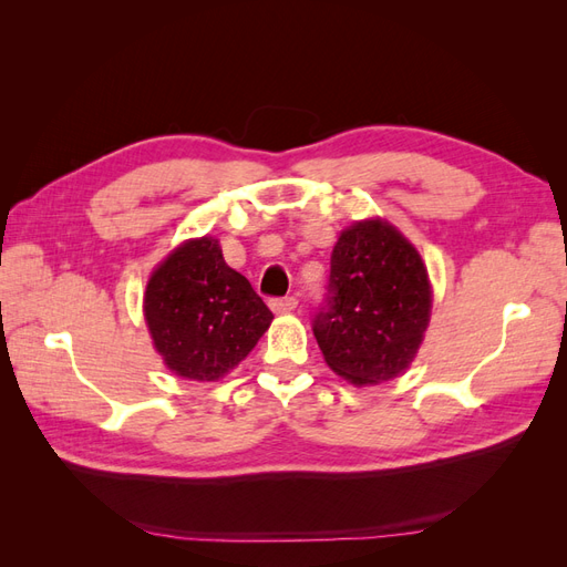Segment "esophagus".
<instances>
[{
    "mask_svg": "<svg viewBox=\"0 0 567 567\" xmlns=\"http://www.w3.org/2000/svg\"><path fill=\"white\" fill-rule=\"evenodd\" d=\"M269 307L277 315H286V312H293L298 307V298L296 296H286V298H274L269 300Z\"/></svg>",
    "mask_w": 567,
    "mask_h": 567,
    "instance_id": "34e87169",
    "label": "esophagus"
}]
</instances>
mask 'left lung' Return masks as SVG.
I'll return each instance as SVG.
<instances>
[{
	"mask_svg": "<svg viewBox=\"0 0 567 567\" xmlns=\"http://www.w3.org/2000/svg\"><path fill=\"white\" fill-rule=\"evenodd\" d=\"M433 290L419 250L375 217L340 231L329 293L315 315V338L329 364L354 385L404 373L431 321Z\"/></svg>",
	"mask_w": 567,
	"mask_h": 567,
	"instance_id": "left-lung-1",
	"label": "left lung"
}]
</instances>
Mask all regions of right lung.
<instances>
[{
  "mask_svg": "<svg viewBox=\"0 0 567 567\" xmlns=\"http://www.w3.org/2000/svg\"><path fill=\"white\" fill-rule=\"evenodd\" d=\"M146 326L165 367L188 381H217L244 362L274 315L231 269L213 236L188 238L153 269Z\"/></svg>",
  "mask_w": 567,
  "mask_h": 567,
  "instance_id": "obj_1",
  "label": "right lung"
}]
</instances>
